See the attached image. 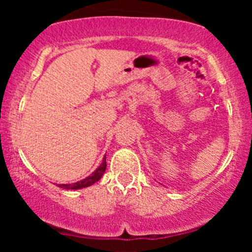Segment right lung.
I'll list each match as a JSON object with an SVG mask.
<instances>
[{"instance_id":"right-lung-1","label":"right lung","mask_w":252,"mask_h":252,"mask_svg":"<svg viewBox=\"0 0 252 252\" xmlns=\"http://www.w3.org/2000/svg\"><path fill=\"white\" fill-rule=\"evenodd\" d=\"M105 169H106V156H104L100 166L98 167V168L94 170L92 174H90L88 178L83 179V180H80V181L74 182V184H58V186H59L60 189H85V187L92 186L94 182H97L98 180H99V179L103 176L104 173H105Z\"/></svg>"}]
</instances>
